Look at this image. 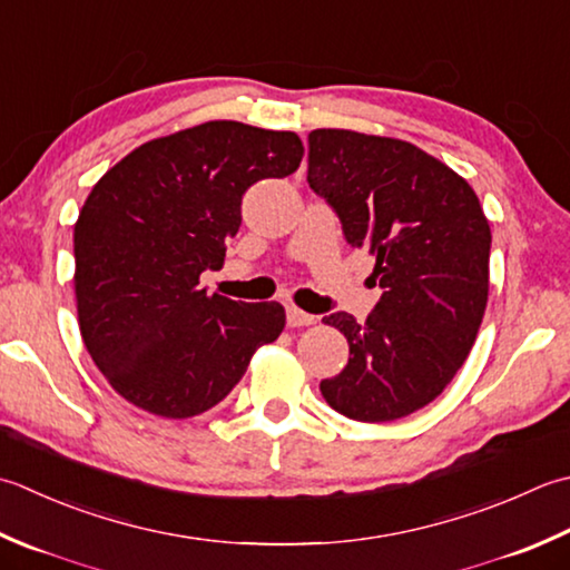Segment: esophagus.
<instances>
[{"instance_id":"esophagus-1","label":"esophagus","mask_w":570,"mask_h":570,"mask_svg":"<svg viewBox=\"0 0 570 570\" xmlns=\"http://www.w3.org/2000/svg\"><path fill=\"white\" fill-rule=\"evenodd\" d=\"M316 321L314 314H306V311H301L296 306H286V323L292 328H298V326H311V323Z\"/></svg>"}]
</instances>
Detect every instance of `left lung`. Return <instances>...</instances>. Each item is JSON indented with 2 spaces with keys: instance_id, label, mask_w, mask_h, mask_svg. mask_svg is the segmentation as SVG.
I'll return each instance as SVG.
<instances>
[{
  "instance_id": "left-lung-1",
  "label": "left lung",
  "mask_w": 570,
  "mask_h": 570,
  "mask_svg": "<svg viewBox=\"0 0 570 570\" xmlns=\"http://www.w3.org/2000/svg\"><path fill=\"white\" fill-rule=\"evenodd\" d=\"M306 183L336 212L345 242L375 256L383 294L365 321L326 316L348 365L321 381L326 403L358 422L430 405L482 326L492 232L474 189L412 142L321 128L308 132Z\"/></svg>"
}]
</instances>
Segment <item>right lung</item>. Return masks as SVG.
I'll use <instances>...</instances> for the list:
<instances>
[{
  "label": "right lung",
  "mask_w": 570,
  "mask_h": 570,
  "mask_svg": "<svg viewBox=\"0 0 570 570\" xmlns=\"http://www.w3.org/2000/svg\"><path fill=\"white\" fill-rule=\"evenodd\" d=\"M296 132L212 120L140 145L100 177L73 227L81 336L116 393L153 415L215 407L254 351L284 331V306L199 286L242 225V197L292 175Z\"/></svg>",
  "instance_id": "1"
}]
</instances>
